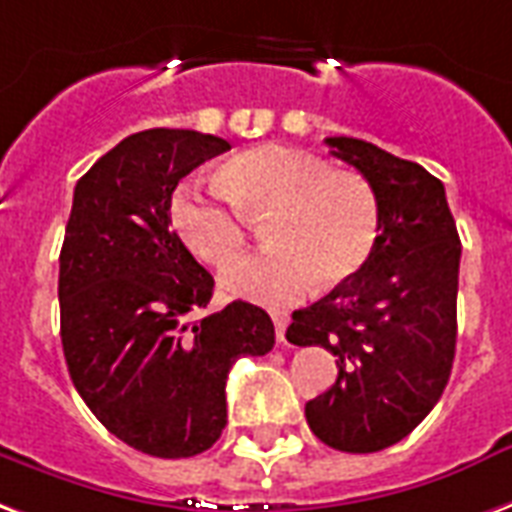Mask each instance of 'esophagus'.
<instances>
[{
  "label": "esophagus",
  "mask_w": 512,
  "mask_h": 512,
  "mask_svg": "<svg viewBox=\"0 0 512 512\" xmlns=\"http://www.w3.org/2000/svg\"><path fill=\"white\" fill-rule=\"evenodd\" d=\"M271 320H274L276 339H279V342H285V331H287V323H290V314H287V312H271Z\"/></svg>",
  "instance_id": "esophagus-1"
}]
</instances>
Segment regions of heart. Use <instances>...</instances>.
I'll return each mask as SVG.
<instances>
[{"label": "heart", "instance_id": "heart-1", "mask_svg": "<svg viewBox=\"0 0 512 512\" xmlns=\"http://www.w3.org/2000/svg\"><path fill=\"white\" fill-rule=\"evenodd\" d=\"M219 192L181 184L170 195L173 233L192 255L225 268L244 252L249 222L266 219L274 249L222 274L230 295L285 304L320 279L339 287L361 274L380 238V203L369 181L323 157L279 143L233 154L217 170Z\"/></svg>", "mask_w": 512, "mask_h": 512}]
</instances>
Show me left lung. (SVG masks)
I'll return each instance as SVG.
<instances>
[{"label": "left lung", "instance_id": "8db88e82", "mask_svg": "<svg viewBox=\"0 0 512 512\" xmlns=\"http://www.w3.org/2000/svg\"><path fill=\"white\" fill-rule=\"evenodd\" d=\"M325 143L372 184L380 238L361 274L293 312L287 342L336 355L339 377L306 401L314 437L377 453L407 437L448 385L461 241L442 181L418 162L358 138Z\"/></svg>", "mask_w": 512, "mask_h": 512}]
</instances>
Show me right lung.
Returning <instances> with one entry per match:
<instances>
[{
    "label": "right lung",
    "instance_id": "add662e5",
    "mask_svg": "<svg viewBox=\"0 0 512 512\" xmlns=\"http://www.w3.org/2000/svg\"><path fill=\"white\" fill-rule=\"evenodd\" d=\"M227 149L195 130L135 132L78 179L64 230L59 312L75 391L111 434L157 458L211 448L230 366L274 347L260 306L206 314L214 276L170 230L173 189Z\"/></svg>",
    "mask_w": 512,
    "mask_h": 512
}]
</instances>
